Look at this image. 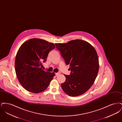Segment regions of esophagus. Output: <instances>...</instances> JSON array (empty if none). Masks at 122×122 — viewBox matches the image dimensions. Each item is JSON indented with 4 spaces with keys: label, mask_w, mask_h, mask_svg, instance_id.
<instances>
[{
    "label": "esophagus",
    "mask_w": 122,
    "mask_h": 122,
    "mask_svg": "<svg viewBox=\"0 0 122 122\" xmlns=\"http://www.w3.org/2000/svg\"><path fill=\"white\" fill-rule=\"evenodd\" d=\"M60 74V73H56L55 74V76H58Z\"/></svg>",
    "instance_id": "1"
}]
</instances>
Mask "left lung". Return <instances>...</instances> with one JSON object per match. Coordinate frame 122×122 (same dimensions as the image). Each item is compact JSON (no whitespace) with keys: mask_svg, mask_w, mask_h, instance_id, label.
<instances>
[{"mask_svg":"<svg viewBox=\"0 0 122 122\" xmlns=\"http://www.w3.org/2000/svg\"><path fill=\"white\" fill-rule=\"evenodd\" d=\"M55 45L71 71L70 76L64 75L66 81L61 84L63 91L71 97L83 94L92 86L98 72V57L95 49L80 39Z\"/></svg>","mask_w":122,"mask_h":122,"instance_id":"left-lung-1","label":"left lung"}]
</instances>
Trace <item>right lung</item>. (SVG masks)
Here are the masks:
<instances>
[{
	"label": "right lung",
	"mask_w": 122,
	"mask_h": 122,
	"mask_svg": "<svg viewBox=\"0 0 122 122\" xmlns=\"http://www.w3.org/2000/svg\"><path fill=\"white\" fill-rule=\"evenodd\" d=\"M55 47L54 43L38 38L29 39L20 46L15 59V70L19 81L25 90L38 93L48 86L55 73L46 72L41 67Z\"/></svg>",
	"instance_id": "obj_1"
}]
</instances>
